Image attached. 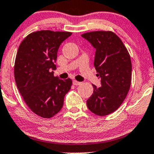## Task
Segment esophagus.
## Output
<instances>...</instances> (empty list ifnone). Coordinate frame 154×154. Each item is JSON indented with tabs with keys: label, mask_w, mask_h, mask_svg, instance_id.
Instances as JSON below:
<instances>
[{
	"label": "esophagus",
	"mask_w": 154,
	"mask_h": 154,
	"mask_svg": "<svg viewBox=\"0 0 154 154\" xmlns=\"http://www.w3.org/2000/svg\"><path fill=\"white\" fill-rule=\"evenodd\" d=\"M80 84H81V83H80V82L77 81V80H73V84H74V85H75V86H78V85H80Z\"/></svg>",
	"instance_id": "esophagus-1"
}]
</instances>
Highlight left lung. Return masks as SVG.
<instances>
[{
  "label": "left lung",
  "instance_id": "obj_1",
  "mask_svg": "<svg viewBox=\"0 0 154 154\" xmlns=\"http://www.w3.org/2000/svg\"><path fill=\"white\" fill-rule=\"evenodd\" d=\"M81 36L96 48L94 67L101 79V87L93 85L87 107L97 116H107L122 104L130 89V54L120 38L111 31L90 32Z\"/></svg>",
  "mask_w": 154,
  "mask_h": 154
}]
</instances>
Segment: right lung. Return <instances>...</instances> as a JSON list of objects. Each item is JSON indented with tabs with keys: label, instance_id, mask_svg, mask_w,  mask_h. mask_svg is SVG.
<instances>
[{
	"label": "right lung",
	"instance_id": "obj_1",
	"mask_svg": "<svg viewBox=\"0 0 154 154\" xmlns=\"http://www.w3.org/2000/svg\"><path fill=\"white\" fill-rule=\"evenodd\" d=\"M69 32L41 30L27 35L20 45L14 64L16 84L26 104L42 118L59 112L72 80L54 76L57 50L71 35Z\"/></svg>",
	"mask_w": 154,
	"mask_h": 154
}]
</instances>
